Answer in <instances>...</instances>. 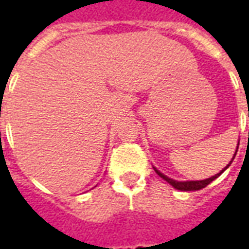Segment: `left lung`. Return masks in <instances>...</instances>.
I'll return each mask as SVG.
<instances>
[{
    "mask_svg": "<svg viewBox=\"0 0 249 249\" xmlns=\"http://www.w3.org/2000/svg\"><path fill=\"white\" fill-rule=\"evenodd\" d=\"M248 116H249V113H248ZM236 152H237V151H236ZM235 156H236V153H235V155H233V159H235ZM233 159L231 160V162L233 161ZM231 162L220 173H217V175H214V176H212V178H205V180H200V181H176V180H173V178H167V176H165L164 173H161V172H160V171H157L156 168H155V171H156V173H157V175H159V176H160V178H164L165 181H168V183L171 184V185H172L173 188H176V189H178V191H198V189H203V188L207 187L208 184L212 183L214 178H219L220 175L224 172L227 168L230 167Z\"/></svg>",
    "mask_w": 249,
    "mask_h": 249,
    "instance_id": "obj_1",
    "label": "left lung"
}]
</instances>
